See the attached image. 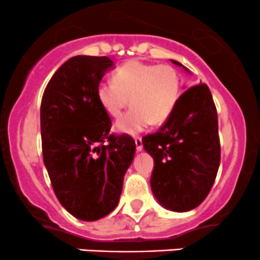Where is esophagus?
Returning a JSON list of instances; mask_svg holds the SVG:
<instances>
[{
	"label": "esophagus",
	"mask_w": 260,
	"mask_h": 260,
	"mask_svg": "<svg viewBox=\"0 0 260 260\" xmlns=\"http://www.w3.org/2000/svg\"><path fill=\"white\" fill-rule=\"evenodd\" d=\"M135 142H136V148H137V151H142L143 149V145H142V138L141 137H135Z\"/></svg>",
	"instance_id": "34e87169"
}]
</instances>
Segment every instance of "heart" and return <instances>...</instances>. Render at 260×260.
Returning a JSON list of instances; mask_svg holds the SVG:
<instances>
[{"mask_svg":"<svg viewBox=\"0 0 260 260\" xmlns=\"http://www.w3.org/2000/svg\"><path fill=\"white\" fill-rule=\"evenodd\" d=\"M181 95V77L170 64L129 60L113 73V83H101L96 99L109 117L119 118L128 103L131 111L117 123L127 135L145 131L151 123L162 124L174 113Z\"/></svg>","mask_w":260,"mask_h":260,"instance_id":"1","label":"heart"}]
</instances>
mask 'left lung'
Segmentation results:
<instances>
[{"label":"left lung","mask_w":260,"mask_h":260,"mask_svg":"<svg viewBox=\"0 0 260 260\" xmlns=\"http://www.w3.org/2000/svg\"><path fill=\"white\" fill-rule=\"evenodd\" d=\"M142 145L153 157L151 188L157 201L177 212L198 208L220 165L217 113L209 86L200 83L183 91L171 117L156 133L145 136Z\"/></svg>","instance_id":"obj_1"}]
</instances>
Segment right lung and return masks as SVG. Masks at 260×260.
<instances>
[{
  "label": "right lung",
  "mask_w": 260,
  "mask_h": 260,
  "mask_svg": "<svg viewBox=\"0 0 260 260\" xmlns=\"http://www.w3.org/2000/svg\"><path fill=\"white\" fill-rule=\"evenodd\" d=\"M107 56L78 55L55 72L40 108L44 164L65 210L84 221L112 212L135 157L128 135H111L112 120L96 99Z\"/></svg>",
  "instance_id": "right-lung-1"
}]
</instances>
